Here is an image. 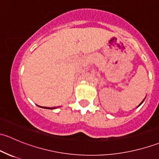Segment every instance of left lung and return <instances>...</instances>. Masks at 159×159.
Listing matches in <instances>:
<instances>
[{
	"instance_id": "left-lung-1",
	"label": "left lung",
	"mask_w": 159,
	"mask_h": 159,
	"mask_svg": "<svg viewBox=\"0 0 159 159\" xmlns=\"http://www.w3.org/2000/svg\"><path fill=\"white\" fill-rule=\"evenodd\" d=\"M144 101V100H143ZM142 103H141V104H142Z\"/></svg>"
}]
</instances>
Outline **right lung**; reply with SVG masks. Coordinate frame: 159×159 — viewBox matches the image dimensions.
Listing matches in <instances>:
<instances>
[{
  "label": "right lung",
  "instance_id": "add662e5",
  "mask_svg": "<svg viewBox=\"0 0 159 159\" xmlns=\"http://www.w3.org/2000/svg\"><path fill=\"white\" fill-rule=\"evenodd\" d=\"M46 108V107H45V108ZM51 108H50V109H51Z\"/></svg>",
  "mask_w": 159,
  "mask_h": 159
}]
</instances>
